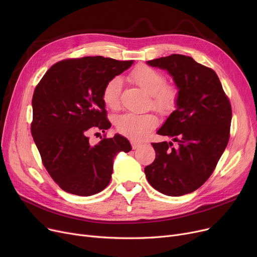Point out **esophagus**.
<instances>
[{
	"label": "esophagus",
	"mask_w": 257,
	"mask_h": 257,
	"mask_svg": "<svg viewBox=\"0 0 257 257\" xmlns=\"http://www.w3.org/2000/svg\"><path fill=\"white\" fill-rule=\"evenodd\" d=\"M131 146L133 148V150H137V149H139V148L141 147V144L139 142H137V141H131Z\"/></svg>",
	"instance_id": "obj_1"
}]
</instances>
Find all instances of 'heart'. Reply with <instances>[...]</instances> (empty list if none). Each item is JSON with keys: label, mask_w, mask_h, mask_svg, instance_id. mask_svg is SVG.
I'll return each instance as SVG.
<instances>
[{"label": "heart", "mask_w": 257, "mask_h": 257, "mask_svg": "<svg viewBox=\"0 0 257 257\" xmlns=\"http://www.w3.org/2000/svg\"><path fill=\"white\" fill-rule=\"evenodd\" d=\"M130 78L147 93L151 94L152 105L161 113H170L177 104V91L174 87L165 85L164 75L148 65H139L134 69ZM121 80L113 77L104 86L103 102L110 109L119 106ZM158 124V118L154 113H124L117 116L115 126L118 132L132 140H143Z\"/></svg>", "instance_id": "obj_1"}]
</instances>
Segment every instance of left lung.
<instances>
[{
  "label": "left lung",
  "mask_w": 257,
  "mask_h": 257,
  "mask_svg": "<svg viewBox=\"0 0 257 257\" xmlns=\"http://www.w3.org/2000/svg\"><path fill=\"white\" fill-rule=\"evenodd\" d=\"M147 64L167 71L178 93L176 109L157 131L172 142L152 144L156 157L145 174L161 194L183 196L209 178L225 151L231 105L215 72L190 56L173 54ZM173 141L178 143L176 148H171Z\"/></svg>",
  "instance_id": "left-lung-1"
}]
</instances>
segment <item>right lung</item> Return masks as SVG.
<instances>
[{"mask_svg":"<svg viewBox=\"0 0 257 257\" xmlns=\"http://www.w3.org/2000/svg\"><path fill=\"white\" fill-rule=\"evenodd\" d=\"M133 60L102 56L62 60L51 66L36 86L31 132L50 176L61 190L87 197L109 184L113 159L129 152V141L115 134L91 146L88 133L109 129L102 92Z\"/></svg>","mask_w":257,"mask_h":257,"instance_id":"1","label":"right lung"}]
</instances>
